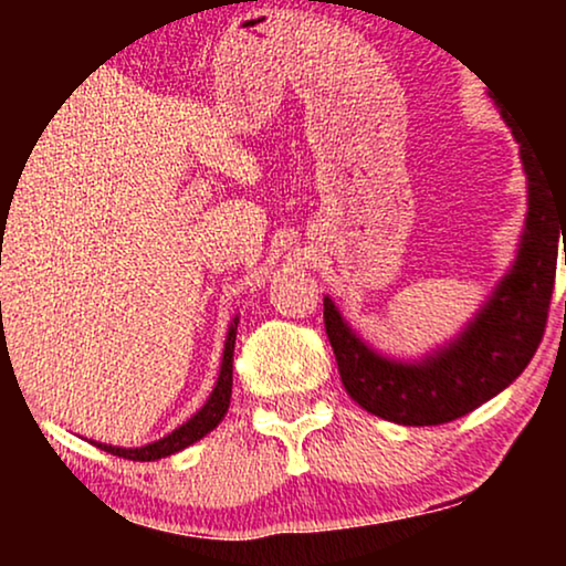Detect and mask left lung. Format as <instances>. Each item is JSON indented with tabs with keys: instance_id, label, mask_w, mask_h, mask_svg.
<instances>
[{
	"instance_id": "1",
	"label": "left lung",
	"mask_w": 566,
	"mask_h": 566,
	"mask_svg": "<svg viewBox=\"0 0 566 566\" xmlns=\"http://www.w3.org/2000/svg\"><path fill=\"white\" fill-rule=\"evenodd\" d=\"M527 172V223L516 261L469 327L420 361H396L369 348L324 297V327L340 380L367 412L399 426H441L463 418L511 386L541 346L554 295L558 242L566 244V175L543 165L535 143L503 112Z\"/></svg>"
}]
</instances>
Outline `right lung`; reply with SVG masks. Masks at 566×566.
Here are the masks:
<instances>
[{"label":"right lung","instance_id":"right-lung-1","mask_svg":"<svg viewBox=\"0 0 566 566\" xmlns=\"http://www.w3.org/2000/svg\"><path fill=\"white\" fill-rule=\"evenodd\" d=\"M237 324H239V319H233L231 327H229V335H226L223 361H220V375H218L216 388H212L210 399L205 401V407H201L199 412L193 415V418H188L184 426L175 428V431L167 433L165 439L151 441V444H146V447H133V450H127V447L101 444V441H93V444L101 447V450L116 454V458L140 460V463H146V460H159V458H167V454H175V452L186 450V447H191L193 441H199L201 437H207V433H210L212 428H216L220 420L226 418V412H229V405H231L233 343H237Z\"/></svg>","mask_w":566,"mask_h":566}]
</instances>
